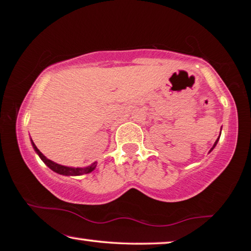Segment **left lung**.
<instances>
[{
	"mask_svg": "<svg viewBox=\"0 0 251 251\" xmlns=\"http://www.w3.org/2000/svg\"><path fill=\"white\" fill-rule=\"evenodd\" d=\"M220 133H222V131H220ZM218 139H219V137L217 138V141H216V142H215V144H214V146H212V147H211V150L209 151V152H210V151H211L212 150H214V148H215V146H216V145H217V143H218Z\"/></svg>",
	"mask_w": 251,
	"mask_h": 251,
	"instance_id": "obj_1",
	"label": "left lung"
}]
</instances>
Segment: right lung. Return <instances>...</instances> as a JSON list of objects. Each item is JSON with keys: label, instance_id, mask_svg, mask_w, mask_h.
Listing matches in <instances>:
<instances>
[{"label": "right lung", "instance_id": "obj_1", "mask_svg": "<svg viewBox=\"0 0 251 251\" xmlns=\"http://www.w3.org/2000/svg\"><path fill=\"white\" fill-rule=\"evenodd\" d=\"M31 142H32V146L34 148V151H35L36 154L40 156V158L44 161V164L46 165V166L52 169L53 172L59 174V175L79 176V175H84V174H90V173H92L96 168V165H97L96 161H95V163H93L91 166H87V167H85V168L67 167V166H63V165H59V164L54 163V161H52V160L49 159V158H46V157L43 154H42V152L39 151V148L35 146V144H34V142L32 141V139H31Z\"/></svg>", "mask_w": 251, "mask_h": 251}]
</instances>
